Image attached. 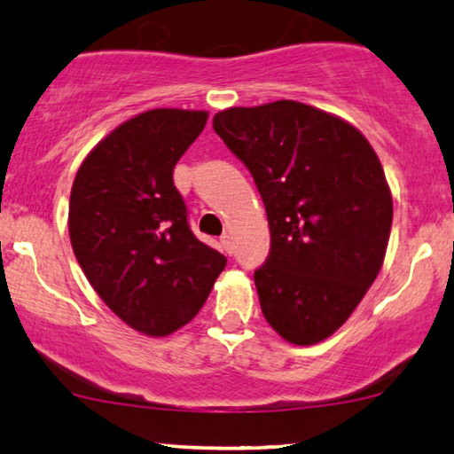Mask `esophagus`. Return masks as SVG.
Masks as SVG:
<instances>
[{"mask_svg": "<svg viewBox=\"0 0 454 454\" xmlns=\"http://www.w3.org/2000/svg\"><path fill=\"white\" fill-rule=\"evenodd\" d=\"M221 247L225 250V254H233V235L231 233L221 235Z\"/></svg>", "mask_w": 454, "mask_h": 454, "instance_id": "1", "label": "esophagus"}]
</instances>
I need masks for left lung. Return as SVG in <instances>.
Masks as SVG:
<instances>
[{"instance_id":"8db88e82","label":"left lung","mask_w":454,"mask_h":454,"mask_svg":"<svg viewBox=\"0 0 454 454\" xmlns=\"http://www.w3.org/2000/svg\"><path fill=\"white\" fill-rule=\"evenodd\" d=\"M213 128L269 216L270 252L254 272L264 318L289 343H320L382 269L393 196L380 160L351 123L297 101L219 111Z\"/></svg>"}]
</instances>
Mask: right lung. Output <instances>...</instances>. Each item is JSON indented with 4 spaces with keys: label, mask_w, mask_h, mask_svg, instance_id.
Here are the masks:
<instances>
[{
    "label": "right lung",
    "mask_w": 454,
    "mask_h": 454,
    "mask_svg": "<svg viewBox=\"0 0 454 454\" xmlns=\"http://www.w3.org/2000/svg\"><path fill=\"white\" fill-rule=\"evenodd\" d=\"M207 120V111H145L92 148L72 185L78 264L111 312L148 337L188 325L227 264L192 233L173 185V167Z\"/></svg>",
    "instance_id": "right-lung-1"
}]
</instances>
